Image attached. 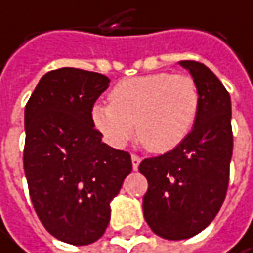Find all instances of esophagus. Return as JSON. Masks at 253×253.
Returning a JSON list of instances; mask_svg holds the SVG:
<instances>
[{
    "label": "esophagus",
    "mask_w": 253,
    "mask_h": 253,
    "mask_svg": "<svg viewBox=\"0 0 253 253\" xmlns=\"http://www.w3.org/2000/svg\"><path fill=\"white\" fill-rule=\"evenodd\" d=\"M139 163H141V157L136 156V154H132V166H133V170H136L139 168Z\"/></svg>",
    "instance_id": "34e87169"
}]
</instances>
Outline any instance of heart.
I'll use <instances>...</instances> for the list:
<instances>
[{
    "mask_svg": "<svg viewBox=\"0 0 253 253\" xmlns=\"http://www.w3.org/2000/svg\"><path fill=\"white\" fill-rule=\"evenodd\" d=\"M200 111V88L190 75L157 72L123 80L109 103L91 106V123L105 141L120 148L136 135L151 153H168L191 133Z\"/></svg>",
    "mask_w": 253,
    "mask_h": 253,
    "instance_id": "b5f03b06",
    "label": "heart"
}]
</instances>
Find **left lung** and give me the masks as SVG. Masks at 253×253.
Listing matches in <instances>:
<instances>
[{"instance_id":"8db88e82","label":"left lung","mask_w":253,"mask_h":253,"mask_svg":"<svg viewBox=\"0 0 253 253\" xmlns=\"http://www.w3.org/2000/svg\"><path fill=\"white\" fill-rule=\"evenodd\" d=\"M200 88V111L187 139L176 148L141 162L148 181L144 218L168 240L190 239L219 212L233 156L231 99L218 77L203 63L181 60Z\"/></svg>"}]
</instances>
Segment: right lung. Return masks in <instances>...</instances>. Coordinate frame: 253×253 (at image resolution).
Wrapping results in <instances>:
<instances>
[{
    "mask_svg": "<svg viewBox=\"0 0 253 253\" xmlns=\"http://www.w3.org/2000/svg\"><path fill=\"white\" fill-rule=\"evenodd\" d=\"M106 75L60 68L42 75L25 106L23 168L34 209L56 239L85 246L109 224L111 200L132 172L127 151L102 142L91 106Z\"/></svg>",
    "mask_w": 253,
    "mask_h": 253,
    "instance_id": "right-lung-1",
    "label": "right lung"
}]
</instances>
